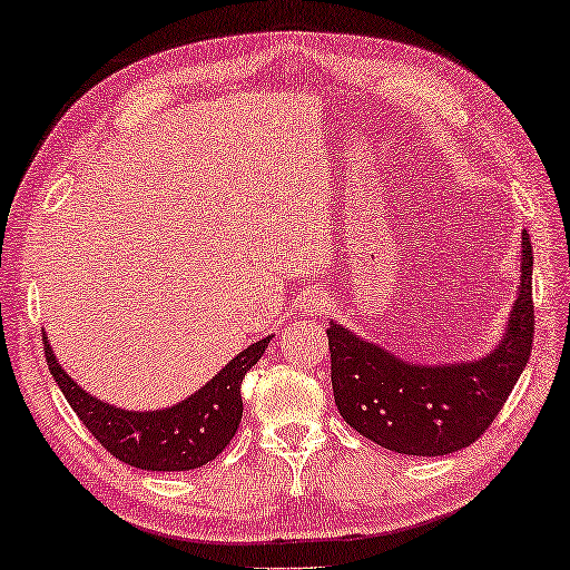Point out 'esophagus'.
Masks as SVG:
<instances>
[{
	"label": "esophagus",
	"instance_id": "esophagus-1",
	"mask_svg": "<svg viewBox=\"0 0 570 570\" xmlns=\"http://www.w3.org/2000/svg\"><path fill=\"white\" fill-rule=\"evenodd\" d=\"M330 309V296L322 288H306L299 294V312L304 317H322Z\"/></svg>",
	"mask_w": 570,
	"mask_h": 570
}]
</instances>
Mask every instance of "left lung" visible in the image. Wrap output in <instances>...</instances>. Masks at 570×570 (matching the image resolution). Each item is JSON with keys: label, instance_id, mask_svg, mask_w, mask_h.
Instances as JSON below:
<instances>
[{"label": "left lung", "instance_id": "left-lung-1", "mask_svg": "<svg viewBox=\"0 0 570 570\" xmlns=\"http://www.w3.org/2000/svg\"><path fill=\"white\" fill-rule=\"evenodd\" d=\"M520 286L502 340L462 363H411L330 322L334 403L360 436L411 456H444L482 436L532 350V246L522 233Z\"/></svg>", "mask_w": 570, "mask_h": 570}]
</instances>
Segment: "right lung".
<instances>
[{
	"mask_svg": "<svg viewBox=\"0 0 570 570\" xmlns=\"http://www.w3.org/2000/svg\"><path fill=\"white\" fill-rule=\"evenodd\" d=\"M271 337L274 334L238 352L200 391L157 411L119 409L90 395L60 367L48 334L42 342L45 360L62 395L104 449L119 462L147 472H189L213 462L236 436L243 415L240 383L266 352Z\"/></svg>",
	"mask_w": 570,
	"mask_h": 570,
	"instance_id": "add662e5",
	"label": "right lung"
}]
</instances>
